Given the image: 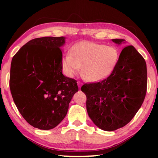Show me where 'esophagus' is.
<instances>
[{
    "label": "esophagus",
    "mask_w": 158,
    "mask_h": 158,
    "mask_svg": "<svg viewBox=\"0 0 158 158\" xmlns=\"http://www.w3.org/2000/svg\"><path fill=\"white\" fill-rule=\"evenodd\" d=\"M77 84H78V85H79V88H81V85H82V83L81 82V81H77Z\"/></svg>",
    "instance_id": "1"
}]
</instances>
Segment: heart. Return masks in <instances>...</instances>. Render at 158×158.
<instances>
[{
  "instance_id": "obj_1",
  "label": "heart",
  "mask_w": 158,
  "mask_h": 158,
  "mask_svg": "<svg viewBox=\"0 0 158 158\" xmlns=\"http://www.w3.org/2000/svg\"><path fill=\"white\" fill-rule=\"evenodd\" d=\"M119 52L116 47L90 42L74 44L63 59V68L67 75L73 77L81 69L89 81H98L106 78L116 68Z\"/></svg>"
}]
</instances>
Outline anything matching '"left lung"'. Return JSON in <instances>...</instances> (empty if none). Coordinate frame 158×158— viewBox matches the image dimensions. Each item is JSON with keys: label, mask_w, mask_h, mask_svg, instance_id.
<instances>
[{"label": "left lung", "mask_w": 158, "mask_h": 158, "mask_svg": "<svg viewBox=\"0 0 158 158\" xmlns=\"http://www.w3.org/2000/svg\"><path fill=\"white\" fill-rule=\"evenodd\" d=\"M112 41L121 44L125 40ZM146 89V61L132 45L123 49L116 68L108 77L81 88L86 95L89 117L96 126L105 131L124 127L133 118L142 105Z\"/></svg>", "instance_id": "left-lung-1"}]
</instances>
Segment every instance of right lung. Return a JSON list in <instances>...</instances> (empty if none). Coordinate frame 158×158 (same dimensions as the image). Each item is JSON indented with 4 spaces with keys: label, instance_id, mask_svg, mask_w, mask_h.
Instances as JSON below:
<instances>
[{
    "label": "right lung",
    "instance_id": "add662e5",
    "mask_svg": "<svg viewBox=\"0 0 158 158\" xmlns=\"http://www.w3.org/2000/svg\"><path fill=\"white\" fill-rule=\"evenodd\" d=\"M63 37L27 42L13 56L10 88L15 103L29 124L40 130L56 127L79 90L75 79L62 73Z\"/></svg>",
    "mask_w": 158,
    "mask_h": 158
}]
</instances>
